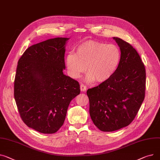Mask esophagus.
<instances>
[{
  "label": "esophagus",
  "instance_id": "esophagus-1",
  "mask_svg": "<svg viewBox=\"0 0 160 160\" xmlns=\"http://www.w3.org/2000/svg\"><path fill=\"white\" fill-rule=\"evenodd\" d=\"M80 89L82 92H85L87 90V87L84 85V84H81V86H80Z\"/></svg>",
  "mask_w": 160,
  "mask_h": 160
}]
</instances>
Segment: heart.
I'll return each mask as SVG.
<instances>
[{
	"label": "heart",
	"mask_w": 160,
	"mask_h": 160,
	"mask_svg": "<svg viewBox=\"0 0 160 160\" xmlns=\"http://www.w3.org/2000/svg\"><path fill=\"white\" fill-rule=\"evenodd\" d=\"M121 59V52L117 45L90 40L80 44L76 54L69 53L67 55L66 65L73 78H79L87 70L88 82L95 80L104 82L114 76Z\"/></svg>",
	"instance_id": "b5f03b06"
}]
</instances>
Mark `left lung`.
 Segmentation results:
<instances>
[{"instance_id":"obj_1","label":"left lung","mask_w":160,"mask_h":160,"mask_svg":"<svg viewBox=\"0 0 160 160\" xmlns=\"http://www.w3.org/2000/svg\"><path fill=\"white\" fill-rule=\"evenodd\" d=\"M113 39L121 52L118 68L108 81L87 92L91 119L103 132H112L132 123L145 94L146 72L139 55L127 42Z\"/></svg>"}]
</instances>
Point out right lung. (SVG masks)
Wrapping results in <instances>:
<instances>
[{
  "mask_svg": "<svg viewBox=\"0 0 160 160\" xmlns=\"http://www.w3.org/2000/svg\"><path fill=\"white\" fill-rule=\"evenodd\" d=\"M68 38L50 39L30 46L18 61L14 98L30 128L53 134L62 127L70 101L80 93L79 82L63 73Z\"/></svg>",
  "mask_w": 160,
  "mask_h": 160,
  "instance_id": "obj_1",
  "label": "right lung"
}]
</instances>
